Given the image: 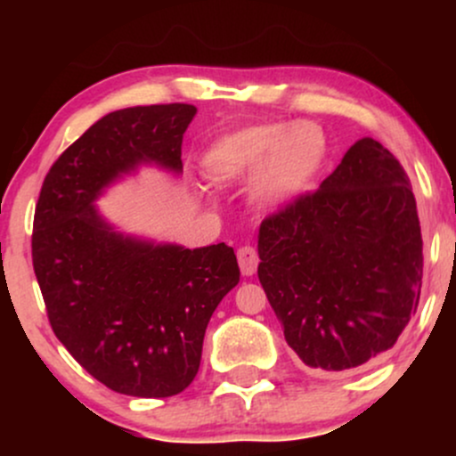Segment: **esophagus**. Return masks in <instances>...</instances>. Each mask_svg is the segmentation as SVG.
Listing matches in <instances>:
<instances>
[{
    "label": "esophagus",
    "instance_id": "esophagus-1",
    "mask_svg": "<svg viewBox=\"0 0 456 456\" xmlns=\"http://www.w3.org/2000/svg\"><path fill=\"white\" fill-rule=\"evenodd\" d=\"M238 261H240V270H242V274L253 276L255 272H257V265H259L257 248L250 244H244L242 248L238 250Z\"/></svg>",
    "mask_w": 456,
    "mask_h": 456
}]
</instances>
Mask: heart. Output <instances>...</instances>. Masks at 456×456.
Listing matches in <instances>:
<instances>
[{
	"label": "heart",
	"instance_id": "b5f03b06",
	"mask_svg": "<svg viewBox=\"0 0 456 456\" xmlns=\"http://www.w3.org/2000/svg\"><path fill=\"white\" fill-rule=\"evenodd\" d=\"M328 141L311 122H264L223 134L203 156V169L216 184L253 177V195L268 206L294 201L326 160Z\"/></svg>",
	"mask_w": 456,
	"mask_h": 456
}]
</instances>
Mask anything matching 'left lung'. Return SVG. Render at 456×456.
<instances>
[{
	"mask_svg": "<svg viewBox=\"0 0 456 456\" xmlns=\"http://www.w3.org/2000/svg\"><path fill=\"white\" fill-rule=\"evenodd\" d=\"M259 282L306 366L347 370L388 352L416 313L422 235L410 177L355 141L313 192L259 227Z\"/></svg>",
	"mask_w": 456,
	"mask_h": 456,
	"instance_id": "left-lung-1",
	"label": "left lung"
}]
</instances>
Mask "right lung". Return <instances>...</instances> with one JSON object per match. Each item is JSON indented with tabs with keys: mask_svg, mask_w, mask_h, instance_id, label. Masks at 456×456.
Masks as SVG:
<instances>
[{
	"mask_svg": "<svg viewBox=\"0 0 456 456\" xmlns=\"http://www.w3.org/2000/svg\"><path fill=\"white\" fill-rule=\"evenodd\" d=\"M195 113L171 102L104 115L53 162L36 203L31 259L51 328L119 395L160 399L188 388L208 322L240 281L232 246L126 238L94 208L104 186L141 162L180 174Z\"/></svg>",
	"mask_w": 456,
	"mask_h": 456,
	"instance_id": "right-lung-1",
	"label": "right lung"
}]
</instances>
